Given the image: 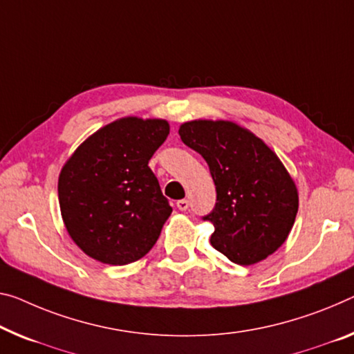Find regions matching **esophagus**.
Wrapping results in <instances>:
<instances>
[{
	"label": "esophagus",
	"instance_id": "34e87169",
	"mask_svg": "<svg viewBox=\"0 0 354 354\" xmlns=\"http://www.w3.org/2000/svg\"><path fill=\"white\" fill-rule=\"evenodd\" d=\"M189 207V203L187 199H180V201H177V209L178 210H182V212H185Z\"/></svg>",
	"mask_w": 354,
	"mask_h": 354
}]
</instances>
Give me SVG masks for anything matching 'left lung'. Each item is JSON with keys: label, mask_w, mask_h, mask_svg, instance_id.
Wrapping results in <instances>:
<instances>
[{"label": "left lung", "mask_w": 354, "mask_h": 354, "mask_svg": "<svg viewBox=\"0 0 354 354\" xmlns=\"http://www.w3.org/2000/svg\"><path fill=\"white\" fill-rule=\"evenodd\" d=\"M207 161L216 189L210 243L232 263L250 266L279 250L295 225L299 196L274 151L248 129L225 120H194L178 129Z\"/></svg>", "instance_id": "left-lung-1"}]
</instances>
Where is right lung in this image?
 I'll use <instances>...</instances> for the list:
<instances>
[{
	"instance_id": "1",
	"label": "right lung",
	"mask_w": 354,
	"mask_h": 354,
	"mask_svg": "<svg viewBox=\"0 0 354 354\" xmlns=\"http://www.w3.org/2000/svg\"><path fill=\"white\" fill-rule=\"evenodd\" d=\"M169 134L160 118L127 117L77 147L58 178L69 236L100 263L123 266L150 252L172 207L149 161Z\"/></svg>"
}]
</instances>
